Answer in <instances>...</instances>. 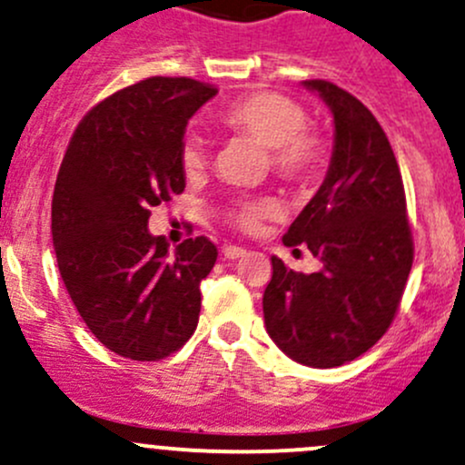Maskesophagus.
<instances>
[{
    "mask_svg": "<svg viewBox=\"0 0 465 465\" xmlns=\"http://www.w3.org/2000/svg\"><path fill=\"white\" fill-rule=\"evenodd\" d=\"M245 253H247L245 247H238V245H224L223 247V256L229 258V261H233V258L245 256Z\"/></svg>",
    "mask_w": 465,
    "mask_h": 465,
    "instance_id": "34e87169",
    "label": "esophagus"
}]
</instances>
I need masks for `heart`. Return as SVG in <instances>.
<instances>
[{"label": "heart", "mask_w": 465, "mask_h": 465, "mask_svg": "<svg viewBox=\"0 0 465 465\" xmlns=\"http://www.w3.org/2000/svg\"><path fill=\"white\" fill-rule=\"evenodd\" d=\"M218 124L232 134L247 135L267 146L272 169L294 183L316 178L325 164V143L314 131L305 129L307 114L301 104L285 95L270 91L249 93L224 106L218 114ZM180 164L187 175L200 173L207 167V153L198 135H187L180 149ZM278 203L272 198L242 200L232 209L229 218L238 229L252 232L261 220L276 216Z\"/></svg>", "instance_id": "1"}]
</instances>
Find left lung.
Segmentation results:
<instances>
[{"mask_svg":"<svg viewBox=\"0 0 465 465\" xmlns=\"http://www.w3.org/2000/svg\"><path fill=\"white\" fill-rule=\"evenodd\" d=\"M319 93L334 117L330 169L287 229V247L307 245L321 270L302 273L272 256L262 294L267 334L296 363L336 368L388 331L412 270V229L388 135L363 102L325 80Z\"/></svg>","mask_w":465,"mask_h":465,"instance_id":"8db88e82","label":"left lung"}]
</instances>
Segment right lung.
<instances>
[{
  "instance_id": "add662e5",
  "label": "right lung",
  "mask_w": 465,
  "mask_h": 465,
  "mask_svg": "<svg viewBox=\"0 0 465 465\" xmlns=\"http://www.w3.org/2000/svg\"><path fill=\"white\" fill-rule=\"evenodd\" d=\"M216 93L192 77H146L93 106L62 160L51 212L57 267L93 336L124 359H164L198 325L216 245L198 236L171 252L146 224L151 207L184 192V129Z\"/></svg>"
}]
</instances>
